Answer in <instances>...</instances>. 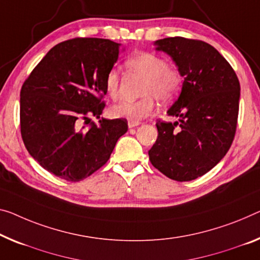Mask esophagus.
Returning <instances> with one entry per match:
<instances>
[{
  "label": "esophagus",
  "instance_id": "obj_1",
  "mask_svg": "<svg viewBox=\"0 0 260 260\" xmlns=\"http://www.w3.org/2000/svg\"><path fill=\"white\" fill-rule=\"evenodd\" d=\"M141 125V122H127V126L129 127H135Z\"/></svg>",
  "mask_w": 260,
  "mask_h": 260
}]
</instances>
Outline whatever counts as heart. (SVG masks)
<instances>
[{"mask_svg":"<svg viewBox=\"0 0 260 260\" xmlns=\"http://www.w3.org/2000/svg\"><path fill=\"white\" fill-rule=\"evenodd\" d=\"M131 71L145 75L146 80L142 87L144 98L138 101H124L111 108V115L116 118H124L129 122H139L150 116L154 111V99L166 103L175 98L180 89L181 77L177 71L166 66L162 58L149 52H139L126 61ZM106 89L110 98L117 99L119 95V75L113 69L106 77Z\"/></svg>","mask_w":260,"mask_h":260,"instance_id":"b5f03b06","label":"heart"}]
</instances>
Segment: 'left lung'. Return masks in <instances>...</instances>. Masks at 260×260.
I'll use <instances>...</instances> for the list:
<instances>
[{
  "label": "left lung",
  "instance_id": "obj_1",
  "mask_svg": "<svg viewBox=\"0 0 260 260\" xmlns=\"http://www.w3.org/2000/svg\"><path fill=\"white\" fill-rule=\"evenodd\" d=\"M183 78L181 93L167 110L178 121L157 122L150 161L167 178L190 181L209 172L230 149L236 133L241 86L224 57L209 44L183 37L154 42Z\"/></svg>",
  "mask_w": 260,
  "mask_h": 260
}]
</instances>
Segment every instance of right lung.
Listing matches in <instances>:
<instances>
[{"mask_svg": "<svg viewBox=\"0 0 260 260\" xmlns=\"http://www.w3.org/2000/svg\"><path fill=\"white\" fill-rule=\"evenodd\" d=\"M121 51L109 39H70L52 47L23 83L24 145L55 177L74 182L89 177L108 161L127 131L124 118H100L106 77ZM89 116L99 118L98 125Z\"/></svg>", "mask_w": 260, "mask_h": 260, "instance_id": "add662e5", "label": "right lung"}]
</instances>
